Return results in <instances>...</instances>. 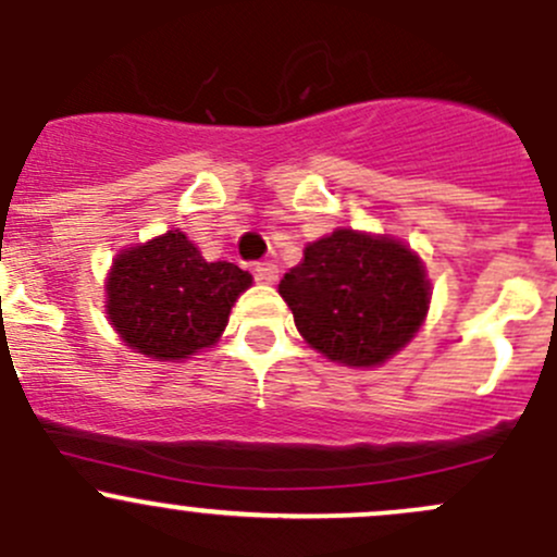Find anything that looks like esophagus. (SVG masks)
Instances as JSON below:
<instances>
[{"mask_svg": "<svg viewBox=\"0 0 557 557\" xmlns=\"http://www.w3.org/2000/svg\"><path fill=\"white\" fill-rule=\"evenodd\" d=\"M252 272H256V280H261V283H274V280H277V267H274L272 261L256 263Z\"/></svg>", "mask_w": 557, "mask_h": 557, "instance_id": "34e87169", "label": "esophagus"}]
</instances>
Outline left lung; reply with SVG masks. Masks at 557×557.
I'll return each mask as SVG.
<instances>
[{
    "mask_svg": "<svg viewBox=\"0 0 557 557\" xmlns=\"http://www.w3.org/2000/svg\"><path fill=\"white\" fill-rule=\"evenodd\" d=\"M420 258L391 237L336 228L305 247L280 280V296L314 350L347 367H380L401 350L429 312Z\"/></svg>",
    "mask_w": 557,
    "mask_h": 557,
    "instance_id": "left-lung-1",
    "label": "left lung"
}]
</instances>
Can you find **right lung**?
I'll return each instance as SVG.
<instances>
[{
	"instance_id": "obj_1",
	"label": "right lung",
	"mask_w": 557,
	"mask_h": 557,
	"mask_svg": "<svg viewBox=\"0 0 557 557\" xmlns=\"http://www.w3.org/2000/svg\"><path fill=\"white\" fill-rule=\"evenodd\" d=\"M250 283L237 263L205 261L183 232H170L115 258L107 314L132 350L180 361L215 345Z\"/></svg>"
}]
</instances>
